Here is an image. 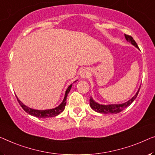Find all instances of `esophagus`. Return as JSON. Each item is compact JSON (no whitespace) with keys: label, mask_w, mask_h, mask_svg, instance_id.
Here are the masks:
<instances>
[{"label":"esophagus","mask_w":155,"mask_h":155,"mask_svg":"<svg viewBox=\"0 0 155 155\" xmlns=\"http://www.w3.org/2000/svg\"><path fill=\"white\" fill-rule=\"evenodd\" d=\"M88 74H89V70H87V69H86V68L83 69V70L81 71V72H80V76L82 78H85L87 77Z\"/></svg>","instance_id":"1"}]
</instances>
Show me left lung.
<instances>
[{
    "mask_svg": "<svg viewBox=\"0 0 155 155\" xmlns=\"http://www.w3.org/2000/svg\"><path fill=\"white\" fill-rule=\"evenodd\" d=\"M124 37H125V39L127 40V41H129V42H130L131 45H133L134 47L138 48L137 42H136L135 40H134L132 37L126 34H124ZM140 88L138 89V91H137V93H136L135 95L134 96L131 100H129L125 103L121 104H110V105L100 104L97 103L96 101H94L93 100H92V97H91V99H90V105H91V107L92 108V109L95 110L97 112L100 113V114H118V113L121 112L122 110H124L125 108L128 107L135 100V99L137 98V97L138 95V92H139Z\"/></svg>",
    "mask_w": 155,
    "mask_h": 155,
    "instance_id": "1",
    "label": "left lung"
}]
</instances>
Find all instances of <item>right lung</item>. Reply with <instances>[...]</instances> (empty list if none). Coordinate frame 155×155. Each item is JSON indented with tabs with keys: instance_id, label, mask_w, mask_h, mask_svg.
<instances>
[{
	"instance_id": "1",
	"label": "right lung",
	"mask_w": 155,
	"mask_h": 155,
	"mask_svg": "<svg viewBox=\"0 0 155 155\" xmlns=\"http://www.w3.org/2000/svg\"><path fill=\"white\" fill-rule=\"evenodd\" d=\"M71 86H72V84H71L70 86L68 87V89L66 90L65 94H64V97L63 102H62L61 104L58 106V107H55L54 108H52V109H48V110L33 109V108H31L26 107V105H24V104L21 102V101L18 100V99L17 98H17L18 103H19V104L21 105V107H22L23 109H24L25 111L27 113V114L33 115V116H35V117H40V118H46V117H55V116H56V115H59L61 113L63 112L64 109V108H65L67 97H68V94L70 91Z\"/></svg>"
}]
</instances>
